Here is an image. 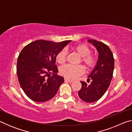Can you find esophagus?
<instances>
[{
    "instance_id": "34e87169",
    "label": "esophagus",
    "mask_w": 132,
    "mask_h": 132,
    "mask_svg": "<svg viewBox=\"0 0 132 132\" xmlns=\"http://www.w3.org/2000/svg\"><path fill=\"white\" fill-rule=\"evenodd\" d=\"M64 81H67V82H73V80H70V79H67V78H64Z\"/></svg>"
}]
</instances>
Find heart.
Instances as JSON below:
<instances>
[{"label":"heart","mask_w":132,"mask_h":132,"mask_svg":"<svg viewBox=\"0 0 132 132\" xmlns=\"http://www.w3.org/2000/svg\"><path fill=\"white\" fill-rule=\"evenodd\" d=\"M73 50L81 56V63L86 68L90 70L95 67L97 63V59L95 55L91 53L92 50L87 45L80 44L77 45L73 48ZM67 52L65 50H62L56 55V61L60 64H63L66 61ZM85 71L84 67L82 65L73 66L68 64L62 66L60 69L61 75L68 79H75L83 74Z\"/></svg>","instance_id":"obj_1"}]
</instances>
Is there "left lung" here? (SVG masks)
I'll list each match as a JSON object with an SVG mask.
<instances>
[{"mask_svg": "<svg viewBox=\"0 0 132 132\" xmlns=\"http://www.w3.org/2000/svg\"><path fill=\"white\" fill-rule=\"evenodd\" d=\"M88 42L94 45L98 52V60L95 68L88 76L90 84L81 81V88L79 91V97L84 102H94L100 100L110 85L114 69L113 53L108 45L102 42L91 39Z\"/></svg>", "mask_w": 132, "mask_h": 132, "instance_id": "1", "label": "left lung"}]
</instances>
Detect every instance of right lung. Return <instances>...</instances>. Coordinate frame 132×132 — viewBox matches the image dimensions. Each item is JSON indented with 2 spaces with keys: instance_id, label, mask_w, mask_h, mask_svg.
<instances>
[{
  "instance_id": "obj_1",
  "label": "right lung",
  "mask_w": 132,
  "mask_h": 132,
  "mask_svg": "<svg viewBox=\"0 0 132 132\" xmlns=\"http://www.w3.org/2000/svg\"><path fill=\"white\" fill-rule=\"evenodd\" d=\"M71 41L39 39L21 50L17 62L18 80L24 93L32 101H47L57 93L64 78L57 75L56 55Z\"/></svg>"
}]
</instances>
